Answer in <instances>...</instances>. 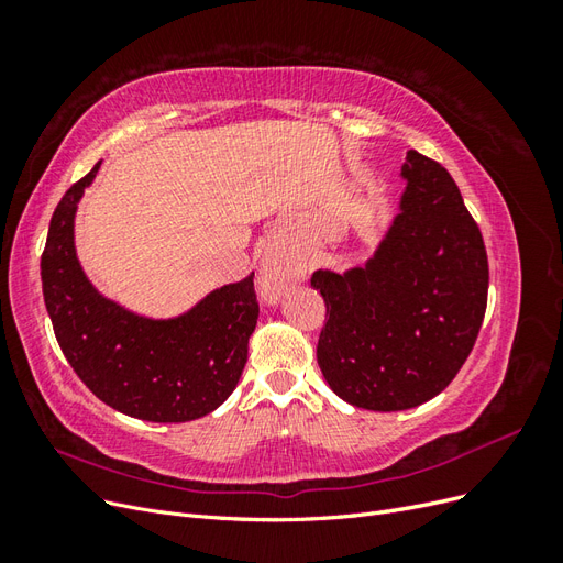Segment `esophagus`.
I'll return each instance as SVG.
<instances>
[{
	"label": "esophagus",
	"instance_id": "34e87169",
	"mask_svg": "<svg viewBox=\"0 0 563 563\" xmlns=\"http://www.w3.org/2000/svg\"><path fill=\"white\" fill-rule=\"evenodd\" d=\"M296 279L294 269L288 267V263L279 255L269 253L263 258L261 263V272H258V288H261V296L267 302H277L279 296L286 291L288 284Z\"/></svg>",
	"mask_w": 563,
	"mask_h": 563
}]
</instances>
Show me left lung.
I'll use <instances>...</instances> for the list:
<instances>
[{
  "label": "left lung",
  "mask_w": 563,
  "mask_h": 563,
  "mask_svg": "<svg viewBox=\"0 0 563 563\" xmlns=\"http://www.w3.org/2000/svg\"><path fill=\"white\" fill-rule=\"evenodd\" d=\"M401 178L399 213L373 258L312 275L329 317L319 368L340 399L368 411H404L446 389L486 312V249L455 180L416 150Z\"/></svg>",
  "instance_id": "obj_1"
}]
</instances>
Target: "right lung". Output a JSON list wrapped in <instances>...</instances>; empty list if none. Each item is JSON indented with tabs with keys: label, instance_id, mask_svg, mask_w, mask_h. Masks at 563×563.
<instances>
[{
	"label": "right lung",
	"instance_id": "right-lung-1",
	"mask_svg": "<svg viewBox=\"0 0 563 563\" xmlns=\"http://www.w3.org/2000/svg\"><path fill=\"white\" fill-rule=\"evenodd\" d=\"M100 162L63 195L42 253L46 312L67 364L114 411L187 422L223 404L242 378L258 321L253 275L220 286L174 319L139 317L100 296L75 251V213Z\"/></svg>",
	"mask_w": 563,
	"mask_h": 563
}]
</instances>
